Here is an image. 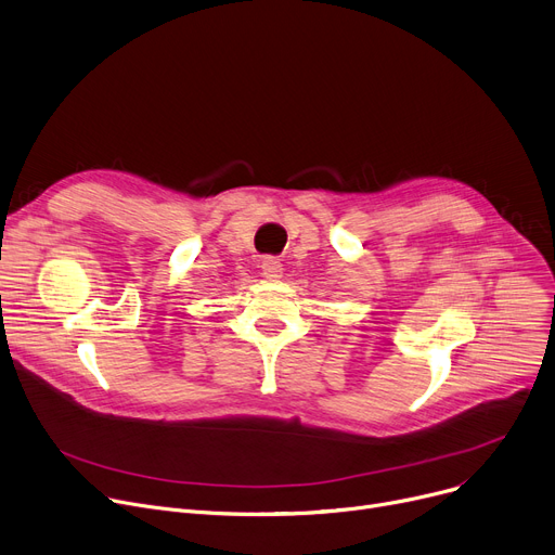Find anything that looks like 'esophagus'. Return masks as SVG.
<instances>
[{
	"label": "esophagus",
	"instance_id": "esophagus-1",
	"mask_svg": "<svg viewBox=\"0 0 555 555\" xmlns=\"http://www.w3.org/2000/svg\"><path fill=\"white\" fill-rule=\"evenodd\" d=\"M282 264L278 262L275 257H264L262 259V275L267 278V280H280L282 278Z\"/></svg>",
	"mask_w": 555,
	"mask_h": 555
}]
</instances>
